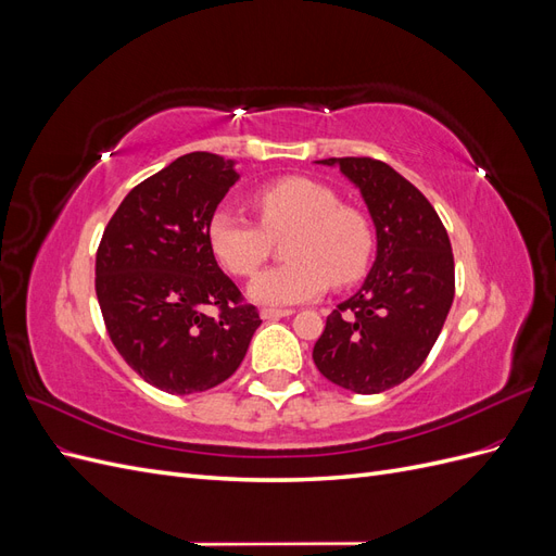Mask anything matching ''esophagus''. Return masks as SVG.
I'll return each mask as SVG.
<instances>
[{"label": "esophagus", "mask_w": 556, "mask_h": 556, "mask_svg": "<svg viewBox=\"0 0 556 556\" xmlns=\"http://www.w3.org/2000/svg\"><path fill=\"white\" fill-rule=\"evenodd\" d=\"M294 311L292 308H264L262 317L264 319H280V317H290Z\"/></svg>", "instance_id": "1"}]
</instances>
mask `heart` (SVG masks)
Wrapping results in <instances>:
<instances>
[{"label":"heart","instance_id":"obj_1","mask_svg":"<svg viewBox=\"0 0 556 556\" xmlns=\"http://www.w3.org/2000/svg\"><path fill=\"white\" fill-rule=\"evenodd\" d=\"M341 201L327 185L290 176L264 185L255 194L262 225L231 208L215 211L208 223L213 255L227 271L252 276L271 252V239L294 231L285 266L262 271L248 294L262 306H294L325 294L331 280H359L374 257V229L357 208Z\"/></svg>","mask_w":556,"mask_h":556}]
</instances>
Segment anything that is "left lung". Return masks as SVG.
<instances>
[{
	"mask_svg": "<svg viewBox=\"0 0 556 556\" xmlns=\"http://www.w3.org/2000/svg\"><path fill=\"white\" fill-rule=\"evenodd\" d=\"M355 182L376 225V262L362 288L339 304L313 348L327 380L355 394H380L408 380L445 325L454 299L447 231L429 199L390 164L329 157Z\"/></svg>",
	"mask_w": 556,
	"mask_h": 556,
	"instance_id": "obj_1",
	"label": "left lung"
}]
</instances>
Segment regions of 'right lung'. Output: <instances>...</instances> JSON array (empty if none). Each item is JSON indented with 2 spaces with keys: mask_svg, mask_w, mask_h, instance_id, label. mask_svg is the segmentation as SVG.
<instances>
[{
  "mask_svg": "<svg viewBox=\"0 0 556 556\" xmlns=\"http://www.w3.org/2000/svg\"><path fill=\"white\" fill-rule=\"evenodd\" d=\"M233 164L213 153L174 160L123 199L97 250L94 290L111 341L162 392L225 382L262 325L208 243L211 217L239 180Z\"/></svg>",
  "mask_w": 556,
  "mask_h": 556,
  "instance_id": "add662e5",
  "label": "right lung"
}]
</instances>
